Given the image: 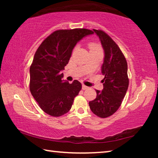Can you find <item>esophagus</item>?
<instances>
[{
  "label": "esophagus",
  "instance_id": "34e87169",
  "mask_svg": "<svg viewBox=\"0 0 158 158\" xmlns=\"http://www.w3.org/2000/svg\"><path fill=\"white\" fill-rule=\"evenodd\" d=\"M89 89V87L86 86V85H85L84 84L82 85V89L83 90H85V89Z\"/></svg>",
  "mask_w": 158,
  "mask_h": 158
}]
</instances>
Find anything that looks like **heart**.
Instances as JSON below:
<instances>
[{"instance_id": "heart-1", "label": "heart", "mask_w": 158, "mask_h": 158, "mask_svg": "<svg viewBox=\"0 0 158 158\" xmlns=\"http://www.w3.org/2000/svg\"><path fill=\"white\" fill-rule=\"evenodd\" d=\"M90 50H101L100 45L96 42H90L89 44Z\"/></svg>"}]
</instances>
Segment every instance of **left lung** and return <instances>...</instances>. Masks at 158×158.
I'll use <instances>...</instances> for the list:
<instances>
[{"mask_svg":"<svg viewBox=\"0 0 158 158\" xmlns=\"http://www.w3.org/2000/svg\"><path fill=\"white\" fill-rule=\"evenodd\" d=\"M100 38L105 52L102 65L103 89L96 90L97 96L89 102L90 110L96 116L106 118L111 116L121 106L128 89L127 63L123 53L113 40L101 30L93 29Z\"/></svg>","mask_w":158,"mask_h":158,"instance_id":"left-lung-1","label":"left lung"}]
</instances>
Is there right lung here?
<instances>
[{"instance_id":"obj_1","label":"right lung","mask_w":158,"mask_h":158,"mask_svg":"<svg viewBox=\"0 0 158 158\" xmlns=\"http://www.w3.org/2000/svg\"><path fill=\"white\" fill-rule=\"evenodd\" d=\"M93 33L85 28L56 31L37 49L30 67V90L46 114L58 117L70 110L81 84L77 80L72 84L63 80L62 70L77 42Z\"/></svg>"}]
</instances>
